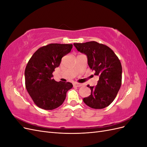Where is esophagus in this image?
I'll list each match as a JSON object with an SVG mask.
<instances>
[{
  "label": "esophagus",
  "instance_id": "34e87169",
  "mask_svg": "<svg viewBox=\"0 0 147 147\" xmlns=\"http://www.w3.org/2000/svg\"><path fill=\"white\" fill-rule=\"evenodd\" d=\"M82 86L81 83H74V86L75 87H80Z\"/></svg>",
  "mask_w": 147,
  "mask_h": 147
}]
</instances>
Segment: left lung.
Here are the masks:
<instances>
[{
	"instance_id": "obj_1",
	"label": "left lung",
	"mask_w": 147,
	"mask_h": 147,
	"mask_svg": "<svg viewBox=\"0 0 147 147\" xmlns=\"http://www.w3.org/2000/svg\"><path fill=\"white\" fill-rule=\"evenodd\" d=\"M74 45L78 51L86 55L89 67L99 77L95 87L87 85L91 92L83 102L91 108L104 109L114 100L121 87V62L112 49L104 44L91 41L75 43Z\"/></svg>"
}]
</instances>
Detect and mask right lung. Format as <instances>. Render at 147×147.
<instances>
[{
	"instance_id": "right-lung-1",
	"label": "right lung",
	"mask_w": 147,
	"mask_h": 147,
	"mask_svg": "<svg viewBox=\"0 0 147 147\" xmlns=\"http://www.w3.org/2000/svg\"><path fill=\"white\" fill-rule=\"evenodd\" d=\"M72 44L50 43L39 48L25 69V85L34 104L44 110H53L63 104L66 93L73 87L70 82H56L55 69L62 57L70 52Z\"/></svg>"
}]
</instances>
